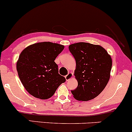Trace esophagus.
Instances as JSON below:
<instances>
[{
	"mask_svg": "<svg viewBox=\"0 0 132 132\" xmlns=\"http://www.w3.org/2000/svg\"><path fill=\"white\" fill-rule=\"evenodd\" d=\"M72 73H71V72H69V73H68V75H67L65 76V78H66V81H69V79H71V78H72Z\"/></svg>",
	"mask_w": 132,
	"mask_h": 132,
	"instance_id": "obj_1",
	"label": "esophagus"
}]
</instances>
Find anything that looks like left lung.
<instances>
[{"mask_svg":"<svg viewBox=\"0 0 132 132\" xmlns=\"http://www.w3.org/2000/svg\"><path fill=\"white\" fill-rule=\"evenodd\" d=\"M76 60L75 76L78 82L77 88L71 90L78 101L94 99L108 83L112 61L107 51L100 45L79 42L69 46Z\"/></svg>","mask_w":132,"mask_h":132,"instance_id":"8db88e82","label":"left lung"}]
</instances>
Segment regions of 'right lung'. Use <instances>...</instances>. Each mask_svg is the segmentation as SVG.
<instances>
[{"mask_svg":"<svg viewBox=\"0 0 132 132\" xmlns=\"http://www.w3.org/2000/svg\"><path fill=\"white\" fill-rule=\"evenodd\" d=\"M63 45L41 42L30 45L22 51L16 63V70L23 86L35 97L47 99L66 81L58 73L56 57L64 49Z\"/></svg>","mask_w":132,"mask_h":132,"instance_id":"add662e5","label":"right lung"}]
</instances>
